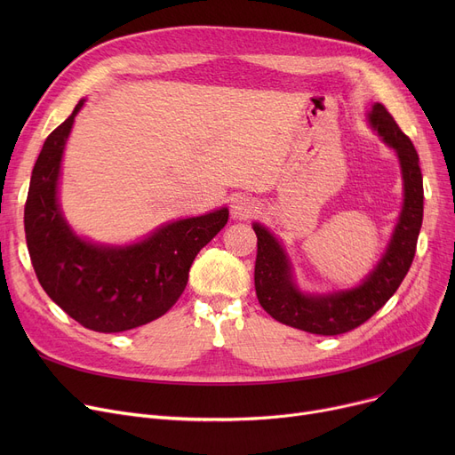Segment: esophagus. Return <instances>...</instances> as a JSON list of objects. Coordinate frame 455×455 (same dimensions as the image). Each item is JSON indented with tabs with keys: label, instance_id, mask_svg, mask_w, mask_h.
Listing matches in <instances>:
<instances>
[{
	"label": "esophagus",
	"instance_id": "obj_1",
	"mask_svg": "<svg viewBox=\"0 0 455 455\" xmlns=\"http://www.w3.org/2000/svg\"><path fill=\"white\" fill-rule=\"evenodd\" d=\"M254 208L256 206H254V201L251 197H245V196L235 197L234 203H232V215L237 220H245L254 212Z\"/></svg>",
	"mask_w": 455,
	"mask_h": 455
}]
</instances>
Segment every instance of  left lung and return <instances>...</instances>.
Instances as JSON below:
<instances>
[{
  "mask_svg": "<svg viewBox=\"0 0 455 455\" xmlns=\"http://www.w3.org/2000/svg\"><path fill=\"white\" fill-rule=\"evenodd\" d=\"M369 124L398 155L403 179V206L391 242L376 267L357 288L328 295H306L293 280L288 254L276 237L259 223L252 228L258 237L254 266L256 297L266 312L282 324L317 336H339L369 321L398 290L408 275L419 232L422 227L424 188L419 155L411 140L396 125L381 103H374Z\"/></svg>",
  "mask_w": 455,
  "mask_h": 455,
  "instance_id": "left-lung-1",
  "label": "left lung"
}]
</instances>
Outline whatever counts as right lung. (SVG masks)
Instances as JSON below:
<instances>
[{
	"label": "right lung",
	"mask_w": 455,
	"mask_h": 455,
	"mask_svg": "<svg viewBox=\"0 0 455 455\" xmlns=\"http://www.w3.org/2000/svg\"><path fill=\"white\" fill-rule=\"evenodd\" d=\"M83 105L44 141L23 210L26 240L44 291L71 319L93 331H125L162 317L179 300L197 252L227 225L228 208L167 223L125 247L83 240L57 199L66 140Z\"/></svg>",
	"instance_id": "right-lung-1"
}]
</instances>
